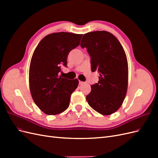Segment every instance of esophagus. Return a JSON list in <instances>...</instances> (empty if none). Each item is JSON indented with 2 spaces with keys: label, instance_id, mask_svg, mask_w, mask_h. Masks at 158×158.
Segmentation results:
<instances>
[{
  "label": "esophagus",
  "instance_id": "34e87169",
  "mask_svg": "<svg viewBox=\"0 0 158 158\" xmlns=\"http://www.w3.org/2000/svg\"><path fill=\"white\" fill-rule=\"evenodd\" d=\"M84 84V82H82V81H79V84H80V85H82V84Z\"/></svg>",
  "mask_w": 158,
  "mask_h": 158
}]
</instances>
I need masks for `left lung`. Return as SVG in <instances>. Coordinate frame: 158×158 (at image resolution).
<instances>
[{"label":"left lung","mask_w":158,"mask_h":158,"mask_svg":"<svg viewBox=\"0 0 158 158\" xmlns=\"http://www.w3.org/2000/svg\"><path fill=\"white\" fill-rule=\"evenodd\" d=\"M80 46L87 48L92 71L99 73L98 83L91 85L86 96L89 106L99 113L109 115L120 108L125 98L128 68L125 52L112 33L95 31L84 35Z\"/></svg>","instance_id":"8db88e82"}]
</instances>
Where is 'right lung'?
<instances>
[{"label": "right lung", "mask_w": 158, "mask_h": 158, "mask_svg": "<svg viewBox=\"0 0 158 158\" xmlns=\"http://www.w3.org/2000/svg\"><path fill=\"white\" fill-rule=\"evenodd\" d=\"M82 34L52 33L39 43L32 55L29 70L31 97L37 106L48 115L64 111L78 80L59 76L61 66L67 65L68 55L80 45Z\"/></svg>", "instance_id": "obj_1"}]
</instances>
